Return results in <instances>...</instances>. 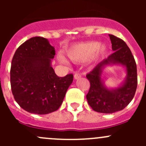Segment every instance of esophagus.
<instances>
[{"mask_svg": "<svg viewBox=\"0 0 146 146\" xmlns=\"http://www.w3.org/2000/svg\"><path fill=\"white\" fill-rule=\"evenodd\" d=\"M80 77H81V75H80V73H78V72H76V73L74 74V78L75 79H78V78H80Z\"/></svg>", "mask_w": 146, "mask_h": 146, "instance_id": "34e87169", "label": "esophagus"}]
</instances>
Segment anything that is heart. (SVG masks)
I'll return each mask as SVG.
<instances>
[{
	"label": "heart",
	"mask_w": 146,
	"mask_h": 146,
	"mask_svg": "<svg viewBox=\"0 0 146 146\" xmlns=\"http://www.w3.org/2000/svg\"><path fill=\"white\" fill-rule=\"evenodd\" d=\"M106 47L96 42H88L73 46L66 53L68 58L74 62H83L94 56H98L105 51ZM61 62L67 64L64 56H59Z\"/></svg>",
	"instance_id": "heart-1"
}]
</instances>
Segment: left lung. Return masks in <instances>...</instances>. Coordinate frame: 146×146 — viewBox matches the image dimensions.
<instances>
[{"label":"left lung","instance_id":"obj_1","mask_svg":"<svg viewBox=\"0 0 146 146\" xmlns=\"http://www.w3.org/2000/svg\"><path fill=\"white\" fill-rule=\"evenodd\" d=\"M109 36L114 53L86 75L90 83L86 95L88 104L94 111L105 114H111L123 110L133 100L138 84L136 64L130 48L120 38L112 35ZM113 63L126 66L127 78L125 83L119 88L109 90L103 85L101 72L104 66Z\"/></svg>","mask_w":146,"mask_h":146}]
</instances>
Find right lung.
<instances>
[{
  "instance_id": "add662e5",
  "label": "right lung",
  "mask_w": 146,
  "mask_h": 146,
  "mask_svg": "<svg viewBox=\"0 0 146 146\" xmlns=\"http://www.w3.org/2000/svg\"><path fill=\"white\" fill-rule=\"evenodd\" d=\"M48 40L35 36L15 51L10 68V85L15 100L29 113L46 114L62 104L73 80L72 73L58 77L51 66L55 56Z\"/></svg>"
}]
</instances>
